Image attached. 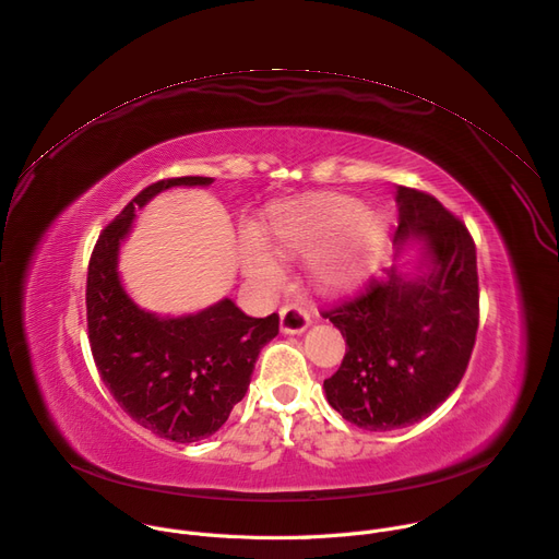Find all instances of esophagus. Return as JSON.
<instances>
[{
  "label": "esophagus",
  "mask_w": 559,
  "mask_h": 559,
  "mask_svg": "<svg viewBox=\"0 0 559 559\" xmlns=\"http://www.w3.org/2000/svg\"><path fill=\"white\" fill-rule=\"evenodd\" d=\"M312 319L310 312L298 306V302H289L281 310V332L283 334H300L310 328Z\"/></svg>",
  "instance_id": "34e87169"
}]
</instances>
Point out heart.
Returning a JSON list of instances; mask_svg holds the SVG:
<instances>
[{
    "instance_id": "1",
    "label": "heart",
    "mask_w": 559,
    "mask_h": 559,
    "mask_svg": "<svg viewBox=\"0 0 559 559\" xmlns=\"http://www.w3.org/2000/svg\"><path fill=\"white\" fill-rule=\"evenodd\" d=\"M381 236V218L357 207L349 195L312 193L281 207L265 227V242L278 257H308L310 274L325 285L357 281ZM242 274L265 287L281 283L283 272L267 247L253 236L240 240Z\"/></svg>"
}]
</instances>
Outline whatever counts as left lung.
Listing matches in <instances>:
<instances>
[{"label": "left lung", "mask_w": 559, "mask_h": 559, "mask_svg": "<svg viewBox=\"0 0 559 559\" xmlns=\"http://www.w3.org/2000/svg\"><path fill=\"white\" fill-rule=\"evenodd\" d=\"M394 245L424 242V274L394 267L325 310L347 349L323 381L332 408L372 432L411 426L460 385L479 325L477 253L466 225L430 193L396 189Z\"/></svg>", "instance_id": "8db88e82"}]
</instances>
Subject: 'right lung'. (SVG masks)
I'll list each match as a JSON object with an SVG mask.
<instances>
[{"label": "right lung", "instance_id": "add662e5", "mask_svg": "<svg viewBox=\"0 0 559 559\" xmlns=\"http://www.w3.org/2000/svg\"><path fill=\"white\" fill-rule=\"evenodd\" d=\"M214 178L185 176L142 189L99 234L86 278V321L93 361L120 408L142 428L176 443L214 435L245 396L278 317L251 319L223 298L187 317L138 308L118 274L120 245L135 210L171 187H207Z\"/></svg>", "mask_w": 559, "mask_h": 559}]
</instances>
